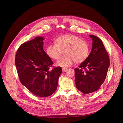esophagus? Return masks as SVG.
Wrapping results in <instances>:
<instances>
[{
  "mask_svg": "<svg viewBox=\"0 0 123 123\" xmlns=\"http://www.w3.org/2000/svg\"><path fill=\"white\" fill-rule=\"evenodd\" d=\"M67 68H62V71L63 72H66L67 71Z\"/></svg>",
  "mask_w": 123,
  "mask_h": 123,
  "instance_id": "34e87169",
  "label": "esophagus"
}]
</instances>
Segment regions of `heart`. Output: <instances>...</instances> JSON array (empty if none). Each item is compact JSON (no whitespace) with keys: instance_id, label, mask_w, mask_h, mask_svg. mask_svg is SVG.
Returning <instances> with one entry per match:
<instances>
[{"instance_id":"obj_1","label":"heart","mask_w":123,"mask_h":123,"mask_svg":"<svg viewBox=\"0 0 123 123\" xmlns=\"http://www.w3.org/2000/svg\"><path fill=\"white\" fill-rule=\"evenodd\" d=\"M56 43L47 47L46 53L53 59L57 60L65 51V56L60 58L56 63L62 67L71 66L75 62L81 63L84 62L89 55L88 43L78 36L72 34H66L58 38Z\"/></svg>"}]
</instances>
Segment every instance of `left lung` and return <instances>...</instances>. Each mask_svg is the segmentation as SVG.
I'll return each instance as SVG.
<instances>
[{
    "label": "left lung",
    "mask_w": 123,
    "mask_h": 123,
    "mask_svg": "<svg viewBox=\"0 0 123 123\" xmlns=\"http://www.w3.org/2000/svg\"><path fill=\"white\" fill-rule=\"evenodd\" d=\"M92 39V48L87 59L75 70L76 88L87 94L96 92L104 82L110 66L108 53L102 40L90 35Z\"/></svg>",
    "instance_id": "left-lung-1"
}]
</instances>
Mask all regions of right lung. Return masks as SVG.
Here are the masks:
<instances>
[{
	"instance_id": "obj_1",
	"label": "right lung",
	"mask_w": 123,
	"mask_h": 123,
	"mask_svg": "<svg viewBox=\"0 0 123 123\" xmlns=\"http://www.w3.org/2000/svg\"><path fill=\"white\" fill-rule=\"evenodd\" d=\"M42 37L22 44L18 49L15 63L19 80L34 95L46 97L57 89L61 67H52L53 61L43 50Z\"/></svg>"
}]
</instances>
